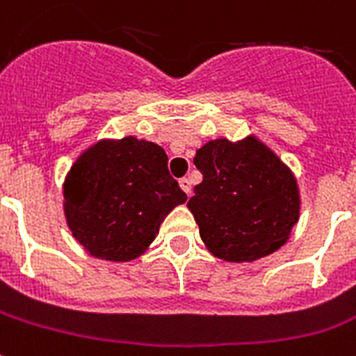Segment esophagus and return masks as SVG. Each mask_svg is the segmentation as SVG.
Instances as JSON below:
<instances>
[{
	"label": "esophagus",
	"instance_id": "34e87169",
	"mask_svg": "<svg viewBox=\"0 0 356 356\" xmlns=\"http://www.w3.org/2000/svg\"><path fill=\"white\" fill-rule=\"evenodd\" d=\"M179 186L183 188V192L186 193V195H190V193H192V183H190V179L188 177L179 179Z\"/></svg>",
	"mask_w": 356,
	"mask_h": 356
}]
</instances>
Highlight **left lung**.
<instances>
[{
  "label": "left lung",
  "instance_id": "obj_1",
  "mask_svg": "<svg viewBox=\"0 0 356 356\" xmlns=\"http://www.w3.org/2000/svg\"><path fill=\"white\" fill-rule=\"evenodd\" d=\"M193 164L203 181L188 208L207 248L225 261H256L287 243L300 218L293 172L256 137L216 138Z\"/></svg>",
  "mask_w": 356,
  "mask_h": 356
}]
</instances>
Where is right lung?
Returning <instances> with one entry per match:
<instances>
[{
	"label": "right lung",
	"mask_w": 356,
	"mask_h": 356,
	"mask_svg": "<svg viewBox=\"0 0 356 356\" xmlns=\"http://www.w3.org/2000/svg\"><path fill=\"white\" fill-rule=\"evenodd\" d=\"M184 201L166 152L135 137L93 144L63 183V212L74 239L108 261L138 258L164 218Z\"/></svg>",
	"instance_id": "add662e5"
}]
</instances>
